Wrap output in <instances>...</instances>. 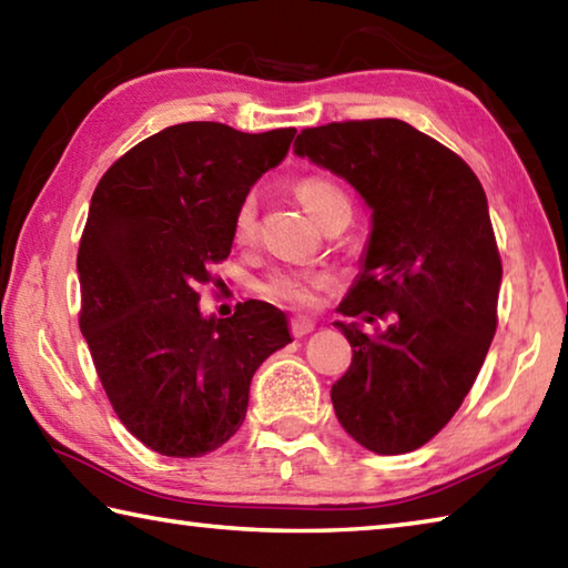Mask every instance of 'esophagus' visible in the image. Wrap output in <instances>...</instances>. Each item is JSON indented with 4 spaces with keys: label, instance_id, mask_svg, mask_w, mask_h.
I'll return each mask as SVG.
<instances>
[{
    "label": "esophagus",
    "instance_id": "esophagus-1",
    "mask_svg": "<svg viewBox=\"0 0 568 568\" xmlns=\"http://www.w3.org/2000/svg\"><path fill=\"white\" fill-rule=\"evenodd\" d=\"M313 329H315V320H311V317L297 315L291 320V333L295 337H305L307 333H313Z\"/></svg>",
    "mask_w": 568,
    "mask_h": 568
}]
</instances>
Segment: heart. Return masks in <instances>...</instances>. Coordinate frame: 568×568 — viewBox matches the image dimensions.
<instances>
[{"mask_svg": "<svg viewBox=\"0 0 568 568\" xmlns=\"http://www.w3.org/2000/svg\"><path fill=\"white\" fill-rule=\"evenodd\" d=\"M297 201L305 205V211L313 215L315 221L323 219L327 211H333L335 205L347 203L345 193L337 189L333 181L307 176L295 183ZM233 235L239 243H251L255 235V201L245 199L241 203L239 213L233 221ZM333 285V275L325 271H311V267H275L267 273L257 291L263 297L273 303H281L287 307H313L317 303L320 293L325 287Z\"/></svg>", "mask_w": 568, "mask_h": 568, "instance_id": "1", "label": "heart"}]
</instances>
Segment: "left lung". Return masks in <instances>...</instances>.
<instances>
[{"instance_id":"obj_1","label":"left lung","mask_w":568,"mask_h":568,"mask_svg":"<svg viewBox=\"0 0 568 568\" xmlns=\"http://www.w3.org/2000/svg\"><path fill=\"white\" fill-rule=\"evenodd\" d=\"M293 149L373 211L337 311L387 327L335 323L353 363L329 397L357 445L405 455L455 417L497 333L501 257L487 195L457 153L399 119L303 129Z\"/></svg>"}]
</instances>
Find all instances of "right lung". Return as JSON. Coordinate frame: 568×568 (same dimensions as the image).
Returning a JSON list of instances; mask_svg holds the SVG:
<instances>
[{"label":"right lung","mask_w":568,"mask_h":568,"mask_svg":"<svg viewBox=\"0 0 568 568\" xmlns=\"http://www.w3.org/2000/svg\"><path fill=\"white\" fill-rule=\"evenodd\" d=\"M293 136L176 123L123 153L91 195L79 327L123 427L163 457L225 445L245 419L255 369L293 343L271 303H239L231 317L199 307L213 263L231 255L235 213Z\"/></svg>","instance_id":"add662e5"}]
</instances>
